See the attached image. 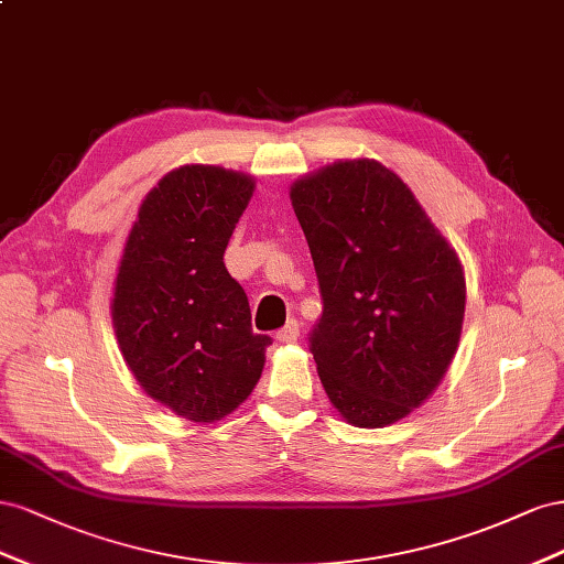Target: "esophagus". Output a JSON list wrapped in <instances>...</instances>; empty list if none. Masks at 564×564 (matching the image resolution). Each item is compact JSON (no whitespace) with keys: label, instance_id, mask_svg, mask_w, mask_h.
Masks as SVG:
<instances>
[{"label":"esophagus","instance_id":"1","mask_svg":"<svg viewBox=\"0 0 564 564\" xmlns=\"http://www.w3.org/2000/svg\"><path fill=\"white\" fill-rule=\"evenodd\" d=\"M297 337H300V324L295 318H291L281 330H276V340L285 343V345L297 343Z\"/></svg>","mask_w":564,"mask_h":564}]
</instances>
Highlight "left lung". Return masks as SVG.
Segmentation results:
<instances>
[{
  "mask_svg": "<svg viewBox=\"0 0 564 564\" xmlns=\"http://www.w3.org/2000/svg\"><path fill=\"white\" fill-rule=\"evenodd\" d=\"M291 200L324 302L310 333L321 384L351 425H392L423 404L456 354L458 257L411 188L376 160L304 176Z\"/></svg>",
  "mask_w": 564,
  "mask_h": 564,
  "instance_id": "8db88e82",
  "label": "left lung"
}]
</instances>
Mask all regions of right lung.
Masks as SVG:
<instances>
[{"label":"right lung","instance_id":"obj_1","mask_svg":"<svg viewBox=\"0 0 564 564\" xmlns=\"http://www.w3.org/2000/svg\"><path fill=\"white\" fill-rule=\"evenodd\" d=\"M252 176L213 165L170 172L139 207L112 293L122 357L149 397L193 423L219 421L262 376L269 335L224 250L252 198Z\"/></svg>","mask_w":564,"mask_h":564}]
</instances>
